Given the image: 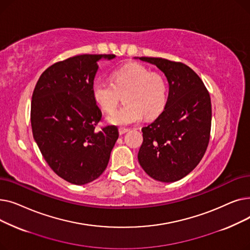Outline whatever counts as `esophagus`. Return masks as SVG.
I'll return each instance as SVG.
<instances>
[{
    "instance_id": "obj_1",
    "label": "esophagus",
    "mask_w": 250,
    "mask_h": 250,
    "mask_svg": "<svg viewBox=\"0 0 250 250\" xmlns=\"http://www.w3.org/2000/svg\"><path fill=\"white\" fill-rule=\"evenodd\" d=\"M128 128H126V127H120L118 128V132H120V134L121 135H124V134H125L126 132H128Z\"/></svg>"
}]
</instances>
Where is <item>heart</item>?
I'll return each mask as SVG.
<instances>
[{
	"mask_svg": "<svg viewBox=\"0 0 250 250\" xmlns=\"http://www.w3.org/2000/svg\"><path fill=\"white\" fill-rule=\"evenodd\" d=\"M111 82L97 79L92 85V95L106 112L115 108L121 95L125 104L107 116V122L125 126L140 122L144 114L158 115L166 103V82L158 73H151L145 65L129 63L114 71Z\"/></svg>",
	"mask_w": 250,
	"mask_h": 250,
	"instance_id": "obj_1",
	"label": "heart"
}]
</instances>
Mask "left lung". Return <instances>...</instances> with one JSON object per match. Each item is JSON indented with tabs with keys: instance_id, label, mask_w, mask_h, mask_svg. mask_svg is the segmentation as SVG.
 <instances>
[{
	"instance_id": "1",
	"label": "left lung",
	"mask_w": 250,
	"mask_h": 250,
	"mask_svg": "<svg viewBox=\"0 0 250 250\" xmlns=\"http://www.w3.org/2000/svg\"><path fill=\"white\" fill-rule=\"evenodd\" d=\"M135 59L156 65L169 87L162 113L142 128L138 160L155 180L174 182L191 172L205 155L211 133V98L188 65L162 58Z\"/></svg>"
}]
</instances>
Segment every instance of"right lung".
I'll return each mask as SVG.
<instances>
[{"mask_svg": "<svg viewBox=\"0 0 250 250\" xmlns=\"http://www.w3.org/2000/svg\"><path fill=\"white\" fill-rule=\"evenodd\" d=\"M115 55H80L56 62L38 79L31 101L33 138L49 167L77 186L106 168L118 129L95 126L101 110L92 95L98 62Z\"/></svg>", "mask_w": 250, "mask_h": 250, "instance_id": "right-lung-1", "label": "right lung"}]
</instances>
